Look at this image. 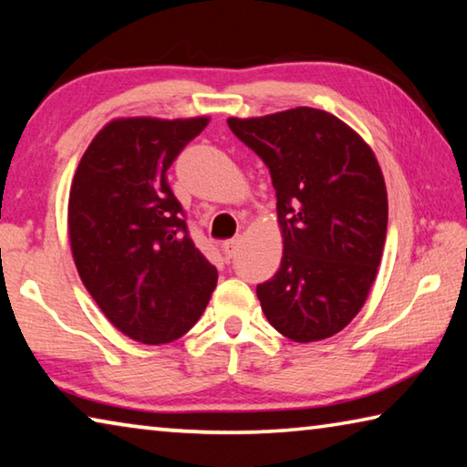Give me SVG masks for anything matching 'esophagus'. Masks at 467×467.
<instances>
[{
	"label": "esophagus",
	"mask_w": 467,
	"mask_h": 467,
	"mask_svg": "<svg viewBox=\"0 0 467 467\" xmlns=\"http://www.w3.org/2000/svg\"><path fill=\"white\" fill-rule=\"evenodd\" d=\"M239 247H241V239H231V241H224L223 243V251H224V255L228 259H233L236 255V251H239Z\"/></svg>",
	"instance_id": "esophagus-1"
}]
</instances>
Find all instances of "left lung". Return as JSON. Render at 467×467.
<instances>
[{"instance_id": "1", "label": "left lung", "mask_w": 467, "mask_h": 467, "mask_svg": "<svg viewBox=\"0 0 467 467\" xmlns=\"http://www.w3.org/2000/svg\"><path fill=\"white\" fill-rule=\"evenodd\" d=\"M228 128L270 169L282 262L257 286L267 321L292 342H319L357 317L377 278L387 189L370 146L321 109L228 117Z\"/></svg>"}]
</instances>
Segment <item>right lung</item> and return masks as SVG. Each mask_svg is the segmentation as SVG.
I'll list each match as a JSON object with an SVG mask.
<instances>
[{"label": "right lung", "mask_w": 467, "mask_h": 467, "mask_svg": "<svg viewBox=\"0 0 467 467\" xmlns=\"http://www.w3.org/2000/svg\"><path fill=\"white\" fill-rule=\"evenodd\" d=\"M210 117L109 121L69 189L67 233L86 290L113 326L158 346L195 326L218 272L187 233L167 171Z\"/></svg>", "instance_id": "add662e5"}]
</instances>
